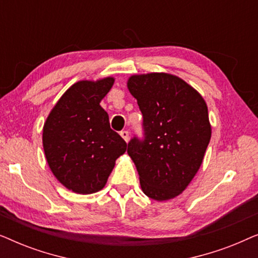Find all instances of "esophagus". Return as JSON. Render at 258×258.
<instances>
[{"label": "esophagus", "instance_id": "34e87169", "mask_svg": "<svg viewBox=\"0 0 258 258\" xmlns=\"http://www.w3.org/2000/svg\"><path fill=\"white\" fill-rule=\"evenodd\" d=\"M119 135L122 136V139L124 140L125 142H128V141H129V133L126 132V130H122V132L119 133Z\"/></svg>", "mask_w": 258, "mask_h": 258}]
</instances>
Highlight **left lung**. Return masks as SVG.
I'll list each match as a JSON object with an SVG mask.
<instances>
[{"instance_id": "8db88e82", "label": "left lung", "mask_w": 258, "mask_h": 258, "mask_svg": "<svg viewBox=\"0 0 258 258\" xmlns=\"http://www.w3.org/2000/svg\"><path fill=\"white\" fill-rule=\"evenodd\" d=\"M126 87L143 115L144 140L128 143L142 191L155 201L175 199L195 177L210 142L206 101L167 73L133 75Z\"/></svg>"}]
</instances>
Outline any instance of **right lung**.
<instances>
[{
	"instance_id": "right-lung-1",
	"label": "right lung",
	"mask_w": 258,
	"mask_h": 258,
	"mask_svg": "<svg viewBox=\"0 0 258 258\" xmlns=\"http://www.w3.org/2000/svg\"><path fill=\"white\" fill-rule=\"evenodd\" d=\"M114 82V77H104L74 83L44 122L42 142L48 165L73 192L88 195L103 189L116 160L126 150L100 105Z\"/></svg>"
}]
</instances>
